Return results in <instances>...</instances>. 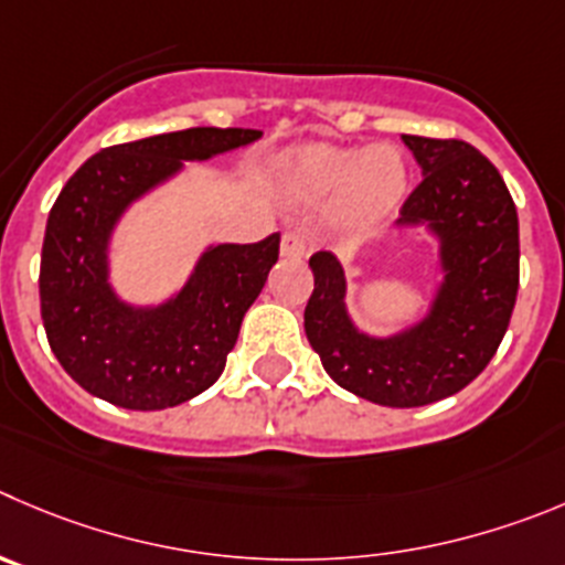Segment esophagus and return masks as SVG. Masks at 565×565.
I'll return each instance as SVG.
<instances>
[{
    "instance_id": "1",
    "label": "esophagus",
    "mask_w": 565,
    "mask_h": 565,
    "mask_svg": "<svg viewBox=\"0 0 565 565\" xmlns=\"http://www.w3.org/2000/svg\"><path fill=\"white\" fill-rule=\"evenodd\" d=\"M279 255L291 257V260H299V257L308 255V244H305V238L299 233L286 230V233H282V241H279Z\"/></svg>"
}]
</instances>
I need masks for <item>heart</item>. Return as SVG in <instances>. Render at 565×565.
Wrapping results in <instances>:
<instances>
[{"label":"heart","mask_w":565,"mask_h":565,"mask_svg":"<svg viewBox=\"0 0 565 565\" xmlns=\"http://www.w3.org/2000/svg\"><path fill=\"white\" fill-rule=\"evenodd\" d=\"M279 177L302 202L327 200L330 224L347 238H366L388 224L411 193V169L394 147L299 143L288 149Z\"/></svg>","instance_id":"heart-1"}]
</instances>
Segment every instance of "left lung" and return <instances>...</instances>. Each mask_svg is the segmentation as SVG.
<instances>
[{"instance_id": "obj_1", "label": "left lung", "mask_w": 565, "mask_h": 565, "mask_svg": "<svg viewBox=\"0 0 565 565\" xmlns=\"http://www.w3.org/2000/svg\"><path fill=\"white\" fill-rule=\"evenodd\" d=\"M424 180L402 205V227L427 224L444 279L427 316L394 335L358 330L347 274L316 252L305 332L324 372L360 399L422 407L447 399L491 363L519 294V216L497 166L458 138L402 136Z\"/></svg>"}]
</instances>
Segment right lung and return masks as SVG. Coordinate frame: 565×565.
<instances>
[{"instance_id":"obj_1","label":"right lung","mask_w":565,"mask_h":565,"mask_svg":"<svg viewBox=\"0 0 565 565\" xmlns=\"http://www.w3.org/2000/svg\"><path fill=\"white\" fill-rule=\"evenodd\" d=\"M260 130L191 127L118 143L85 160L46 218L41 319L68 377L88 394L163 411L211 388L241 321L279 255V233L257 244L207 246L185 286L160 305H130L110 286V238L132 202L182 171L257 141Z\"/></svg>"}]
</instances>
